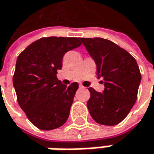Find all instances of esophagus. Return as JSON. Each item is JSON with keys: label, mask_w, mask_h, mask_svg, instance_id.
Here are the masks:
<instances>
[{"label": "esophagus", "mask_w": 154, "mask_h": 154, "mask_svg": "<svg viewBox=\"0 0 154 154\" xmlns=\"http://www.w3.org/2000/svg\"><path fill=\"white\" fill-rule=\"evenodd\" d=\"M80 88H84V87L82 86V84H80Z\"/></svg>", "instance_id": "34e87169"}]
</instances>
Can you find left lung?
<instances>
[{
    "label": "left lung",
    "instance_id": "1",
    "mask_svg": "<svg viewBox=\"0 0 154 154\" xmlns=\"http://www.w3.org/2000/svg\"><path fill=\"white\" fill-rule=\"evenodd\" d=\"M97 65L103 93L89 88L87 106L98 124L114 126L123 121L136 103L141 74L136 59L125 49L103 38H81Z\"/></svg>",
    "mask_w": 154,
    "mask_h": 154
}]
</instances>
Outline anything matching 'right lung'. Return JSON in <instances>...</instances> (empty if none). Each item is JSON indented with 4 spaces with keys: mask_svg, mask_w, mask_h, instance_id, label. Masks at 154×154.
<instances>
[{
    "mask_svg": "<svg viewBox=\"0 0 154 154\" xmlns=\"http://www.w3.org/2000/svg\"><path fill=\"white\" fill-rule=\"evenodd\" d=\"M76 37L41 38L17 57L13 76L17 102L29 121L42 130L66 123L79 85H64L57 78L64 55L81 46Z\"/></svg>",
    "mask_w": 154,
    "mask_h": 154,
    "instance_id": "right-lung-1",
    "label": "right lung"
}]
</instances>
